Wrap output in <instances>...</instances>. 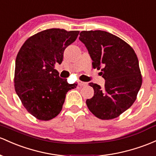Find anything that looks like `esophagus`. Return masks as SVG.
<instances>
[{
  "instance_id": "esophagus-1",
  "label": "esophagus",
  "mask_w": 156,
  "mask_h": 156,
  "mask_svg": "<svg viewBox=\"0 0 156 156\" xmlns=\"http://www.w3.org/2000/svg\"><path fill=\"white\" fill-rule=\"evenodd\" d=\"M78 84L79 85L80 87H84V86H87V83H86V82L81 81H78Z\"/></svg>"
}]
</instances>
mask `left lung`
Segmentation results:
<instances>
[{"mask_svg": "<svg viewBox=\"0 0 156 156\" xmlns=\"http://www.w3.org/2000/svg\"><path fill=\"white\" fill-rule=\"evenodd\" d=\"M79 40L92 60V67L101 69L104 87L90 83L94 90L86 103L90 112L102 120L119 117L133 105L142 84L137 55L127 43L101 30L82 31Z\"/></svg>", "mask_w": 156, "mask_h": 156, "instance_id": "8db88e82", "label": "left lung"}]
</instances>
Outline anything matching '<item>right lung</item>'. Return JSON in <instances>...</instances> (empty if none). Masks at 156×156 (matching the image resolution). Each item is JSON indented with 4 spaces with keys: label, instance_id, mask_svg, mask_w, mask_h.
Instances as JSON below:
<instances>
[{
    "label": "right lung",
    "instance_id": "add662e5",
    "mask_svg": "<svg viewBox=\"0 0 156 156\" xmlns=\"http://www.w3.org/2000/svg\"><path fill=\"white\" fill-rule=\"evenodd\" d=\"M79 31L49 29L29 37L16 57L15 90L23 107L41 121L61 112L66 94L78 83L69 84L55 69L61 64L66 47L76 40Z\"/></svg>",
    "mask_w": 156,
    "mask_h": 156
}]
</instances>
